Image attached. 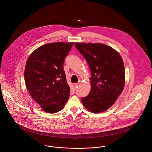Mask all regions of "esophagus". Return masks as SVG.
I'll return each instance as SVG.
<instances>
[{
    "mask_svg": "<svg viewBox=\"0 0 152 152\" xmlns=\"http://www.w3.org/2000/svg\"><path fill=\"white\" fill-rule=\"evenodd\" d=\"M79 85H80V84L79 83H75L74 84V88L76 89V88H77L78 86H79Z\"/></svg>",
    "mask_w": 152,
    "mask_h": 152,
    "instance_id": "obj_1",
    "label": "esophagus"
}]
</instances>
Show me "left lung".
I'll list each match as a JSON object with an SVG mask.
<instances>
[{
    "instance_id": "left-lung-1",
    "label": "left lung",
    "mask_w": 152,
    "mask_h": 152,
    "mask_svg": "<svg viewBox=\"0 0 152 152\" xmlns=\"http://www.w3.org/2000/svg\"><path fill=\"white\" fill-rule=\"evenodd\" d=\"M89 65L91 77L89 94L81 99L92 112H102L114 104L125 86V66L121 55L112 47L100 43H75Z\"/></svg>"
}]
</instances>
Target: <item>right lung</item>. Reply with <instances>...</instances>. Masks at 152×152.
Listing matches in <instances>:
<instances>
[{"label":"right lung","mask_w":152,"mask_h":152,"mask_svg":"<svg viewBox=\"0 0 152 152\" xmlns=\"http://www.w3.org/2000/svg\"><path fill=\"white\" fill-rule=\"evenodd\" d=\"M73 44L72 42L44 44L34 51L26 62V86L45 112H58L69 98L70 88L63 65Z\"/></svg>","instance_id":"right-lung-1"}]
</instances>
